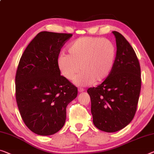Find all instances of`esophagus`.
<instances>
[{
	"mask_svg": "<svg viewBox=\"0 0 154 154\" xmlns=\"http://www.w3.org/2000/svg\"><path fill=\"white\" fill-rule=\"evenodd\" d=\"M85 89L83 88H81V87H79V92H83Z\"/></svg>",
	"mask_w": 154,
	"mask_h": 154,
	"instance_id": "1",
	"label": "esophagus"
}]
</instances>
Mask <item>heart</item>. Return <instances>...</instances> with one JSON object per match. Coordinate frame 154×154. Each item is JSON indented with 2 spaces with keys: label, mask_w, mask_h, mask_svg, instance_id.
Segmentation results:
<instances>
[{
  "label": "heart",
  "mask_w": 154,
  "mask_h": 154,
  "mask_svg": "<svg viewBox=\"0 0 154 154\" xmlns=\"http://www.w3.org/2000/svg\"><path fill=\"white\" fill-rule=\"evenodd\" d=\"M69 54L63 53L57 58V66L66 79L79 86L99 84L110 74L114 65L116 49L107 38L81 37L70 44Z\"/></svg>",
  "instance_id": "b5f03b06"
}]
</instances>
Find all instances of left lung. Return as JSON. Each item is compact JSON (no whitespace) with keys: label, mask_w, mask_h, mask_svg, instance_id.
<instances>
[{"label":"left lung","mask_w":154,"mask_h":154,"mask_svg":"<svg viewBox=\"0 0 154 154\" xmlns=\"http://www.w3.org/2000/svg\"><path fill=\"white\" fill-rule=\"evenodd\" d=\"M112 33L117 47L113 69L103 83L87 89L94 125L109 133L133 120L141 89L140 63L134 49L121 34Z\"/></svg>","instance_id":"1"}]
</instances>
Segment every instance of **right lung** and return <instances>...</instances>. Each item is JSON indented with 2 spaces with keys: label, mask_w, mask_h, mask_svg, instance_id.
Segmentation results:
<instances>
[{
  "label": "right lung",
  "mask_w": 154,
  "mask_h": 154,
  "mask_svg": "<svg viewBox=\"0 0 154 154\" xmlns=\"http://www.w3.org/2000/svg\"><path fill=\"white\" fill-rule=\"evenodd\" d=\"M71 34L41 32L28 45L16 71V99L23 122L40 136L64 126L66 108L76 98L77 87L60 75L57 58Z\"/></svg>",
  "instance_id": "1"
}]
</instances>
